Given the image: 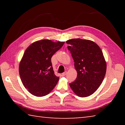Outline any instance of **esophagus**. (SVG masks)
I'll return each mask as SVG.
<instances>
[{"instance_id":"1","label":"esophagus","mask_w":125,"mask_h":125,"mask_svg":"<svg viewBox=\"0 0 125 125\" xmlns=\"http://www.w3.org/2000/svg\"><path fill=\"white\" fill-rule=\"evenodd\" d=\"M67 72H64V73H63L62 74V76H63V77H64V76H65V75L67 74Z\"/></svg>"}]
</instances>
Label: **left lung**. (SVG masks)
<instances>
[{"mask_svg": "<svg viewBox=\"0 0 125 125\" xmlns=\"http://www.w3.org/2000/svg\"><path fill=\"white\" fill-rule=\"evenodd\" d=\"M74 62L77 77L69 86L80 97L93 94L101 85L106 71L102 51L95 42L80 39L66 41Z\"/></svg>", "mask_w": 125, "mask_h": 125, "instance_id": "8db88e82", "label": "left lung"}]
</instances>
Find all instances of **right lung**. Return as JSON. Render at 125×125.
I'll return each mask as SVG.
<instances>
[{
    "label": "right lung",
    "instance_id": "1",
    "mask_svg": "<svg viewBox=\"0 0 125 125\" xmlns=\"http://www.w3.org/2000/svg\"><path fill=\"white\" fill-rule=\"evenodd\" d=\"M64 42L40 40L29 46L19 65V74L25 88L36 96L47 95L57 84L59 77L54 74L51 58Z\"/></svg>",
    "mask_w": 125,
    "mask_h": 125
}]
</instances>
